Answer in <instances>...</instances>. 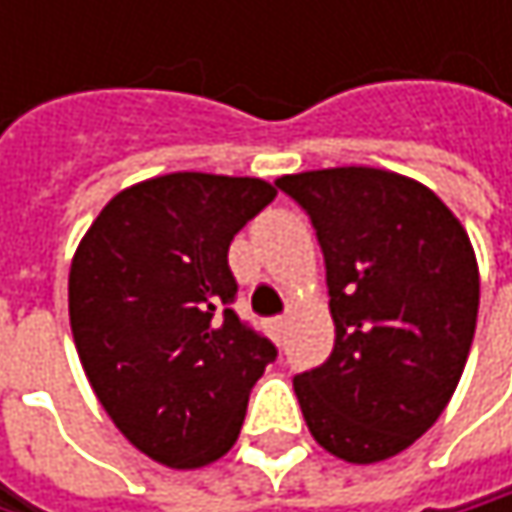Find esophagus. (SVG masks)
I'll use <instances>...</instances> for the list:
<instances>
[{
	"label": "esophagus",
	"mask_w": 512,
	"mask_h": 512,
	"mask_svg": "<svg viewBox=\"0 0 512 512\" xmlns=\"http://www.w3.org/2000/svg\"><path fill=\"white\" fill-rule=\"evenodd\" d=\"M284 323H287L284 317H272V320H269V332H272V335L278 338V335L284 332Z\"/></svg>",
	"instance_id": "1"
}]
</instances>
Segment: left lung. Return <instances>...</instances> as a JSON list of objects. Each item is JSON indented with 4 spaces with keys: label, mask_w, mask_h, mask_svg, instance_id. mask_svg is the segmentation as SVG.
I'll use <instances>...</instances> for the list:
<instances>
[{
    "label": "left lung",
    "mask_w": 512,
    "mask_h": 512,
    "mask_svg": "<svg viewBox=\"0 0 512 512\" xmlns=\"http://www.w3.org/2000/svg\"><path fill=\"white\" fill-rule=\"evenodd\" d=\"M326 260L335 347L293 376L311 436L347 462L421 439L448 406L471 350L480 278L457 216L421 183L379 168L278 177Z\"/></svg>",
    "instance_id": "left-lung-1"
}]
</instances>
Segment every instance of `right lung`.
Instances as JSON below:
<instances>
[{"label": "right lung", "instance_id": "right-lung-1", "mask_svg": "<svg viewBox=\"0 0 512 512\" xmlns=\"http://www.w3.org/2000/svg\"><path fill=\"white\" fill-rule=\"evenodd\" d=\"M275 198L257 177L177 171L118 192L70 266V329L115 427L151 460L231 451L249 391L278 358L231 308V240Z\"/></svg>", "mask_w": 512, "mask_h": 512}]
</instances>
